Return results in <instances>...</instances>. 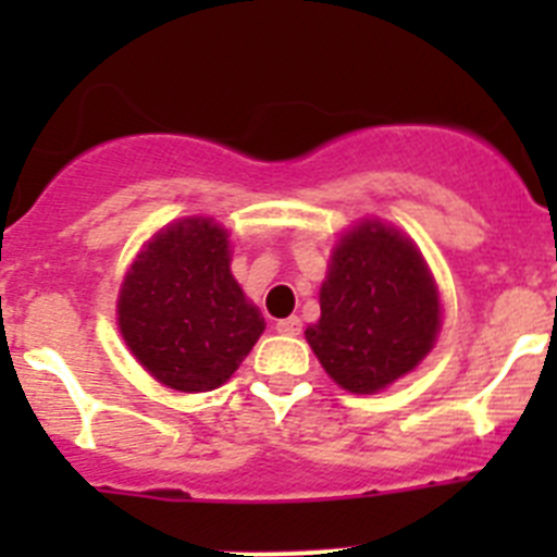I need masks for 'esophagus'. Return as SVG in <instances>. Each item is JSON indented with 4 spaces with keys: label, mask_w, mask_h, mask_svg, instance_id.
<instances>
[{
    "label": "esophagus",
    "mask_w": 557,
    "mask_h": 557,
    "mask_svg": "<svg viewBox=\"0 0 557 557\" xmlns=\"http://www.w3.org/2000/svg\"><path fill=\"white\" fill-rule=\"evenodd\" d=\"M275 332L278 334H287V337H295V334H301V321L298 318H284V321L275 323Z\"/></svg>",
    "instance_id": "34e87169"
}]
</instances>
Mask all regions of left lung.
<instances>
[{"label":"left lung","mask_w":557,"mask_h":557,"mask_svg":"<svg viewBox=\"0 0 557 557\" xmlns=\"http://www.w3.org/2000/svg\"><path fill=\"white\" fill-rule=\"evenodd\" d=\"M441 298L424 256L401 231L362 220L339 236L307 343L348 393H379L432 351Z\"/></svg>","instance_id":"8db88e82"}]
</instances>
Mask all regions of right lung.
I'll list each match as a JSON object with an SVG mask.
<instances>
[{
  "label": "right lung",
  "mask_w": 557,
  "mask_h": 557,
  "mask_svg": "<svg viewBox=\"0 0 557 557\" xmlns=\"http://www.w3.org/2000/svg\"><path fill=\"white\" fill-rule=\"evenodd\" d=\"M116 314L133 357L181 393L228 382L264 332L262 312L231 275L228 231L211 218L152 236L127 268Z\"/></svg>",
  "instance_id": "1"
}]
</instances>
